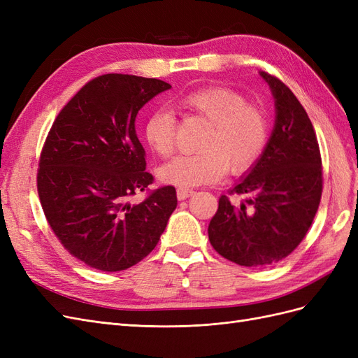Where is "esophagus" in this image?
I'll return each mask as SVG.
<instances>
[{
	"label": "esophagus",
	"instance_id": "esophagus-1",
	"mask_svg": "<svg viewBox=\"0 0 358 358\" xmlns=\"http://www.w3.org/2000/svg\"><path fill=\"white\" fill-rule=\"evenodd\" d=\"M192 194H194V191L189 189V188H182V187H179V188L176 189V196H178L179 200H185V199L191 197Z\"/></svg>",
	"mask_w": 358,
	"mask_h": 358
}]
</instances>
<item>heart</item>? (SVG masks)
<instances>
[{
  "instance_id": "heart-1",
  "label": "heart",
  "mask_w": 358,
  "mask_h": 358,
  "mask_svg": "<svg viewBox=\"0 0 358 358\" xmlns=\"http://www.w3.org/2000/svg\"><path fill=\"white\" fill-rule=\"evenodd\" d=\"M182 106L210 125L200 142V152L182 154L158 171L159 178L182 188L222 179L229 167L236 175L251 169L267 142L264 115L248 106L245 96L222 86L192 91ZM145 138L161 157H170L176 146V117L170 109H158L148 117Z\"/></svg>"
}]
</instances>
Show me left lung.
<instances>
[{"instance_id": "left-lung-1", "label": "left lung", "mask_w": 358, "mask_h": 358, "mask_svg": "<svg viewBox=\"0 0 358 358\" xmlns=\"http://www.w3.org/2000/svg\"><path fill=\"white\" fill-rule=\"evenodd\" d=\"M275 100V125L255 164L230 194L220 197L209 222L215 251L245 267H267L288 257L306 236L318 210L322 170L310 119L287 85L264 71Z\"/></svg>"}]
</instances>
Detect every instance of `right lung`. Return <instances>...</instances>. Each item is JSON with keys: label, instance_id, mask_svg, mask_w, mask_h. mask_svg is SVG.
I'll list each match as a JSON object with an SVG mask.
<instances>
[{"label": "right lung", "instance_id": "right-lung-1", "mask_svg": "<svg viewBox=\"0 0 358 358\" xmlns=\"http://www.w3.org/2000/svg\"><path fill=\"white\" fill-rule=\"evenodd\" d=\"M170 88L158 79L104 74L86 83L50 128L38 162V197L62 246L86 266L119 272L142 262L176 209L175 187L129 201L154 182L136 116Z\"/></svg>", "mask_w": 358, "mask_h": 358}]
</instances>
